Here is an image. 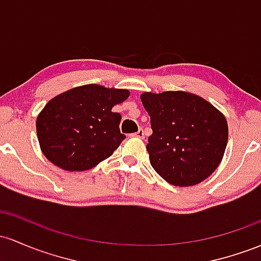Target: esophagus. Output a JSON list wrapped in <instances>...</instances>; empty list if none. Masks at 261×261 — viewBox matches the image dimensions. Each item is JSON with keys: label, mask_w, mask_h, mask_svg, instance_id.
<instances>
[{"label": "esophagus", "mask_w": 261, "mask_h": 261, "mask_svg": "<svg viewBox=\"0 0 261 261\" xmlns=\"http://www.w3.org/2000/svg\"><path fill=\"white\" fill-rule=\"evenodd\" d=\"M131 136H133V137H139V139H144V137H145V134H144V131H142L141 128H140V130L137 131V133H135V134H131Z\"/></svg>", "instance_id": "obj_1"}]
</instances>
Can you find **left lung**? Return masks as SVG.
Returning a JSON list of instances; mask_svg holds the SVG:
<instances>
[{"label":"left lung","instance_id":"obj_1","mask_svg":"<svg viewBox=\"0 0 261 261\" xmlns=\"http://www.w3.org/2000/svg\"><path fill=\"white\" fill-rule=\"evenodd\" d=\"M151 119L150 162L173 186L198 185L218 167L228 142L225 117L200 96L185 91L144 93Z\"/></svg>","mask_w":261,"mask_h":261}]
</instances>
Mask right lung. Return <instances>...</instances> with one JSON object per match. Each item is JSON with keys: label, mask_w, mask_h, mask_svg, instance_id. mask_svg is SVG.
<instances>
[{"label": "right lung", "mask_w": 261, "mask_h": 261, "mask_svg": "<svg viewBox=\"0 0 261 261\" xmlns=\"http://www.w3.org/2000/svg\"><path fill=\"white\" fill-rule=\"evenodd\" d=\"M128 95L125 89L88 84L53 98L37 117L42 152L65 171L95 167L126 137L120 133L121 115L111 109Z\"/></svg>", "instance_id": "add662e5"}]
</instances>
